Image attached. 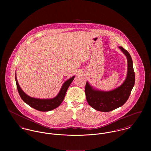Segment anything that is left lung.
<instances>
[{
    "label": "left lung",
    "mask_w": 151,
    "mask_h": 151,
    "mask_svg": "<svg viewBox=\"0 0 151 151\" xmlns=\"http://www.w3.org/2000/svg\"><path fill=\"white\" fill-rule=\"evenodd\" d=\"M119 48L127 59V75L123 83L116 89L110 91L95 89L86 82L85 93L88 104L94 109L108 112L123 106L128 100L131 90L135 84V73L133 64L129 53L123 47Z\"/></svg>",
    "instance_id": "left-lung-1"
}]
</instances>
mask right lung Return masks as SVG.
<instances>
[{
	"label": "right lung",
	"mask_w": 151,
	"mask_h": 151,
	"mask_svg": "<svg viewBox=\"0 0 151 151\" xmlns=\"http://www.w3.org/2000/svg\"><path fill=\"white\" fill-rule=\"evenodd\" d=\"M75 76L72 77L63 83L58 95L52 99H38L30 97L27 95L22 90L17 80L16 74L15 76L16 82L19 95L24 102L29 106L41 111H47L58 108L60 105L65 98V95L67 89L73 81Z\"/></svg>",
	"instance_id": "right-lung-1"
}]
</instances>
